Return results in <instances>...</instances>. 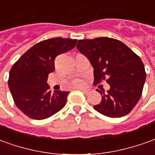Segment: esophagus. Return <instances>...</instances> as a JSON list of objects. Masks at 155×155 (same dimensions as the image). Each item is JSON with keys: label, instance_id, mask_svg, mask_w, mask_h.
<instances>
[{"label": "esophagus", "instance_id": "esophagus-1", "mask_svg": "<svg viewBox=\"0 0 155 155\" xmlns=\"http://www.w3.org/2000/svg\"><path fill=\"white\" fill-rule=\"evenodd\" d=\"M81 91L84 93V94H85V95H87V94H89V93L91 92V91H90L89 89H81Z\"/></svg>", "mask_w": 155, "mask_h": 155}]
</instances>
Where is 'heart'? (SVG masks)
<instances>
[{
    "instance_id": "1",
    "label": "heart",
    "mask_w": 155,
    "mask_h": 155,
    "mask_svg": "<svg viewBox=\"0 0 155 155\" xmlns=\"http://www.w3.org/2000/svg\"><path fill=\"white\" fill-rule=\"evenodd\" d=\"M72 85L75 86V87H80V86L83 85V81L81 80H75V81L72 82Z\"/></svg>"
}]
</instances>
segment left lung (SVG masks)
I'll return each mask as SVG.
<instances>
[{
	"mask_svg": "<svg viewBox=\"0 0 155 155\" xmlns=\"http://www.w3.org/2000/svg\"><path fill=\"white\" fill-rule=\"evenodd\" d=\"M78 50L94 68V83L107 79L110 89L101 95L94 109L109 117H121L130 112L140 99L146 79L141 59L127 45L111 38L78 40Z\"/></svg>",
	"mask_w": 155,
	"mask_h": 155,
	"instance_id": "8db88e82",
	"label": "left lung"
}]
</instances>
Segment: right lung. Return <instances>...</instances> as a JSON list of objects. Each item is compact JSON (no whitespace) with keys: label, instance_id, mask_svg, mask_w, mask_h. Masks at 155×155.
Masks as SVG:
<instances>
[{"label":"right lung","instance_id":"obj_1","mask_svg":"<svg viewBox=\"0 0 155 155\" xmlns=\"http://www.w3.org/2000/svg\"><path fill=\"white\" fill-rule=\"evenodd\" d=\"M76 39L55 38L29 48L10 70L8 86L14 102L25 115L43 120L60 111L66 104L69 91L52 93L48 76L54 71L58 55L74 48Z\"/></svg>","mask_w":155,"mask_h":155}]
</instances>
